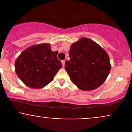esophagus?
<instances>
[{"mask_svg":"<svg viewBox=\"0 0 132 132\" xmlns=\"http://www.w3.org/2000/svg\"><path fill=\"white\" fill-rule=\"evenodd\" d=\"M65 60H63V61H61V63H62V65H63V67H64V65H65Z\"/></svg>","mask_w":132,"mask_h":132,"instance_id":"34e87169","label":"esophagus"}]
</instances>
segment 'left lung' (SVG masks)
Returning <instances> with one entry per match:
<instances>
[{"label":"left lung","instance_id":"8db88e82","mask_svg":"<svg viewBox=\"0 0 132 132\" xmlns=\"http://www.w3.org/2000/svg\"><path fill=\"white\" fill-rule=\"evenodd\" d=\"M70 60L65 69L71 81L83 90H91L102 85L110 71L109 57L98 44L82 38L69 51Z\"/></svg>","mask_w":132,"mask_h":132}]
</instances>
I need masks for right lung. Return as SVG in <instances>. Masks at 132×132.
<instances>
[{
  "instance_id": "1",
  "label": "right lung",
  "mask_w": 132,
  "mask_h": 132,
  "mask_svg": "<svg viewBox=\"0 0 132 132\" xmlns=\"http://www.w3.org/2000/svg\"><path fill=\"white\" fill-rule=\"evenodd\" d=\"M57 51L53 52L50 44H39L24 50L15 63L16 73L27 86L42 88L53 79L62 64Z\"/></svg>"
}]
</instances>
